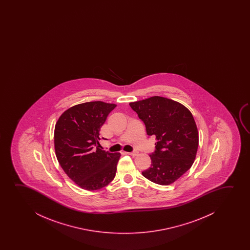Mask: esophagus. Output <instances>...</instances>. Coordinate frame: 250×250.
Listing matches in <instances>:
<instances>
[{
  "instance_id": "obj_1",
  "label": "esophagus",
  "mask_w": 250,
  "mask_h": 250,
  "mask_svg": "<svg viewBox=\"0 0 250 250\" xmlns=\"http://www.w3.org/2000/svg\"><path fill=\"white\" fill-rule=\"evenodd\" d=\"M127 154H130V155H131V156H137V154H138V152L137 151H133V152H128V153H126Z\"/></svg>"
}]
</instances>
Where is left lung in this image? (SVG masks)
Wrapping results in <instances>:
<instances>
[{"instance_id": "1", "label": "left lung", "mask_w": 250, "mask_h": 250, "mask_svg": "<svg viewBox=\"0 0 250 250\" xmlns=\"http://www.w3.org/2000/svg\"><path fill=\"white\" fill-rule=\"evenodd\" d=\"M130 106L145 125L147 136L157 140L150 154L151 167L142 174L158 185H171L195 161L199 137L194 117L181 103L161 96L130 103Z\"/></svg>"}]
</instances>
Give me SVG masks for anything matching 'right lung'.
<instances>
[{"instance_id":"obj_1","label":"right lung","mask_w":250,"mask_h":250,"mask_svg":"<svg viewBox=\"0 0 250 250\" xmlns=\"http://www.w3.org/2000/svg\"><path fill=\"white\" fill-rule=\"evenodd\" d=\"M115 104L82 103L70 107L55 128V149L62 169L79 187L96 190L113 181L120 153L99 148V131Z\"/></svg>"}]
</instances>
